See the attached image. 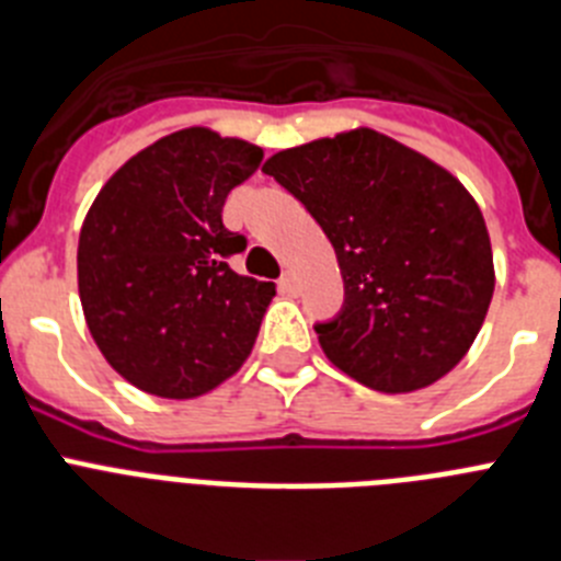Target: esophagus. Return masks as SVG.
I'll return each instance as SVG.
<instances>
[{
	"label": "esophagus",
	"mask_w": 561,
	"mask_h": 561,
	"mask_svg": "<svg viewBox=\"0 0 561 561\" xmlns=\"http://www.w3.org/2000/svg\"><path fill=\"white\" fill-rule=\"evenodd\" d=\"M277 289H280V295H286V297H297L300 295V280H297L291 272H286V275L277 280Z\"/></svg>",
	"instance_id": "esophagus-1"
}]
</instances>
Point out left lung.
<instances>
[{
    "label": "left lung",
    "mask_w": 561,
    "mask_h": 561,
    "mask_svg": "<svg viewBox=\"0 0 561 561\" xmlns=\"http://www.w3.org/2000/svg\"><path fill=\"white\" fill-rule=\"evenodd\" d=\"M264 173L323 227L345 300L325 356L381 393L427 388L466 356L494 295L489 230L453 173L374 128L286 148Z\"/></svg>",
    "instance_id": "obj_1"
}]
</instances>
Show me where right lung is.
Returning <instances> with one entry per match:
<instances>
[{"label": "right lung", "instance_id": "1", "mask_svg": "<svg viewBox=\"0 0 561 561\" xmlns=\"http://www.w3.org/2000/svg\"><path fill=\"white\" fill-rule=\"evenodd\" d=\"M264 151L210 128L142 148L101 187L78 241V291L98 348L134 388L193 399L236 374L275 284L230 270L247 238L221 221L227 193Z\"/></svg>", "mask_w": 561, "mask_h": 561}]
</instances>
